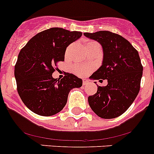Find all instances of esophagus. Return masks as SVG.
<instances>
[{
	"label": "esophagus",
	"mask_w": 154,
	"mask_h": 154,
	"mask_svg": "<svg viewBox=\"0 0 154 154\" xmlns=\"http://www.w3.org/2000/svg\"><path fill=\"white\" fill-rule=\"evenodd\" d=\"M89 83V81H88V80L86 79H84L83 80H82V85H87V84Z\"/></svg>",
	"instance_id": "34e87169"
}]
</instances>
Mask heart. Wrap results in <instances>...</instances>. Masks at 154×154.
I'll list each match as a JSON object with an SVG mask.
<instances>
[{"instance_id": "heart-1", "label": "heart", "mask_w": 154, "mask_h": 154, "mask_svg": "<svg viewBox=\"0 0 154 154\" xmlns=\"http://www.w3.org/2000/svg\"><path fill=\"white\" fill-rule=\"evenodd\" d=\"M92 66H87V67H81L79 65H74L72 67V70L75 74L79 75L80 76L85 75L89 71L92 70Z\"/></svg>"}]
</instances>
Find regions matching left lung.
<instances>
[{"mask_svg": "<svg viewBox=\"0 0 154 154\" xmlns=\"http://www.w3.org/2000/svg\"><path fill=\"white\" fill-rule=\"evenodd\" d=\"M84 35L99 42L103 50V64L91 79L108 82L106 86L97 85V92L89 96V106L103 119L118 117L129 109L140 91L143 65L138 51L129 41L111 31Z\"/></svg>", "mask_w": 154, "mask_h": 154, "instance_id": "1", "label": "left lung"}]
</instances>
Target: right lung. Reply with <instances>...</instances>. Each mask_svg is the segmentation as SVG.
<instances>
[{
	"mask_svg": "<svg viewBox=\"0 0 154 154\" xmlns=\"http://www.w3.org/2000/svg\"><path fill=\"white\" fill-rule=\"evenodd\" d=\"M82 35L80 31L51 28L31 38L19 53L14 76L19 96L35 113L50 116L62 110L71 89L82 80L72 73L54 79L57 63L63 62L66 48Z\"/></svg>",
	"mask_w": 154,
	"mask_h": 154,
	"instance_id": "1",
	"label": "right lung"
}]
</instances>
